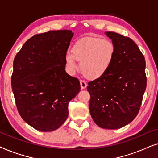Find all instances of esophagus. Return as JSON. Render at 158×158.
<instances>
[{"label": "esophagus", "instance_id": "1", "mask_svg": "<svg viewBox=\"0 0 158 158\" xmlns=\"http://www.w3.org/2000/svg\"><path fill=\"white\" fill-rule=\"evenodd\" d=\"M80 86H81V89H85L86 87H87V84L85 81L84 80H80Z\"/></svg>", "mask_w": 158, "mask_h": 158}]
</instances>
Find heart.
<instances>
[{"label":"heart","instance_id":"b5f03b06","mask_svg":"<svg viewBox=\"0 0 158 158\" xmlns=\"http://www.w3.org/2000/svg\"><path fill=\"white\" fill-rule=\"evenodd\" d=\"M65 56V64L68 72L73 74L78 69L77 61L84 74L90 79H98L103 76L111 66L115 55V46L108 40L87 37L76 42Z\"/></svg>","mask_w":158,"mask_h":158}]
</instances>
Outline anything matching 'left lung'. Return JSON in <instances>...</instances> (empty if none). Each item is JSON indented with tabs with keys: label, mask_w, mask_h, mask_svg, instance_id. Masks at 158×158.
<instances>
[{
	"label": "left lung",
	"mask_w": 158,
	"mask_h": 158,
	"mask_svg": "<svg viewBox=\"0 0 158 158\" xmlns=\"http://www.w3.org/2000/svg\"><path fill=\"white\" fill-rule=\"evenodd\" d=\"M106 35L115 46L108 71L88 83L90 115L98 127L117 129L135 118L146 89V63L134 42L113 31Z\"/></svg>",
	"instance_id": "8db88e82"
}]
</instances>
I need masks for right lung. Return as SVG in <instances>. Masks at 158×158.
<instances>
[{"mask_svg": "<svg viewBox=\"0 0 158 158\" xmlns=\"http://www.w3.org/2000/svg\"><path fill=\"white\" fill-rule=\"evenodd\" d=\"M71 30L49 31L31 37L14 60L11 86L19 113L34 129H57L68 118L69 101L80 91L77 78L65 70Z\"/></svg>", "mask_w": 158, "mask_h": 158, "instance_id": "1", "label": "right lung"}]
</instances>
